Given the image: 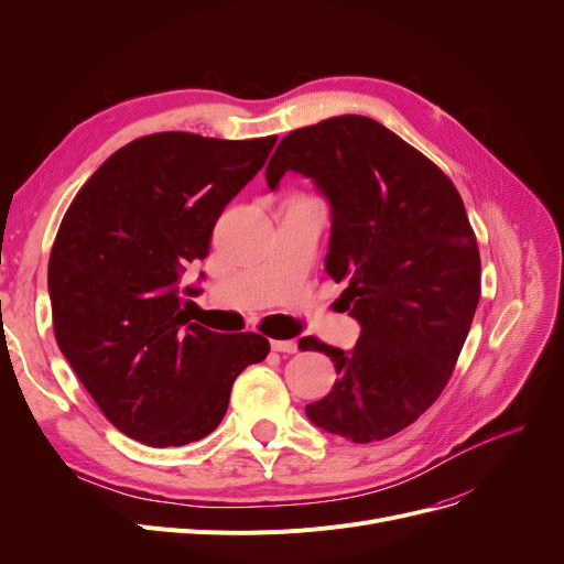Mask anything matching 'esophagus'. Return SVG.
<instances>
[{
    "instance_id": "esophagus-1",
    "label": "esophagus",
    "mask_w": 564,
    "mask_h": 564,
    "mask_svg": "<svg viewBox=\"0 0 564 564\" xmlns=\"http://www.w3.org/2000/svg\"><path fill=\"white\" fill-rule=\"evenodd\" d=\"M272 349L274 351H283V354H294L300 347L294 340H272Z\"/></svg>"
}]
</instances>
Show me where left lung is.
I'll return each instance as SVG.
<instances>
[{
  "label": "left lung",
  "instance_id": "8db88e82",
  "mask_svg": "<svg viewBox=\"0 0 564 564\" xmlns=\"http://www.w3.org/2000/svg\"><path fill=\"white\" fill-rule=\"evenodd\" d=\"M285 171L329 200L324 267L347 283L340 300L361 327L351 349L300 340L338 375L306 416L354 443L389 438L441 395L480 302V251L462 196L416 148L357 113L283 137L264 171L270 189Z\"/></svg>",
  "mask_w": 564,
  "mask_h": 564
}]
</instances>
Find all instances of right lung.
Wrapping results in <instances>:
<instances>
[{
    "instance_id": "add662e5",
    "label": "right lung",
    "mask_w": 564,
    "mask_h": 564,
    "mask_svg": "<svg viewBox=\"0 0 564 564\" xmlns=\"http://www.w3.org/2000/svg\"><path fill=\"white\" fill-rule=\"evenodd\" d=\"M274 143L141 137L88 177L58 226L47 267L56 345L109 423L145 446L210 434L235 377L270 354L258 334L192 322L185 297L200 288L183 283Z\"/></svg>"
}]
</instances>
